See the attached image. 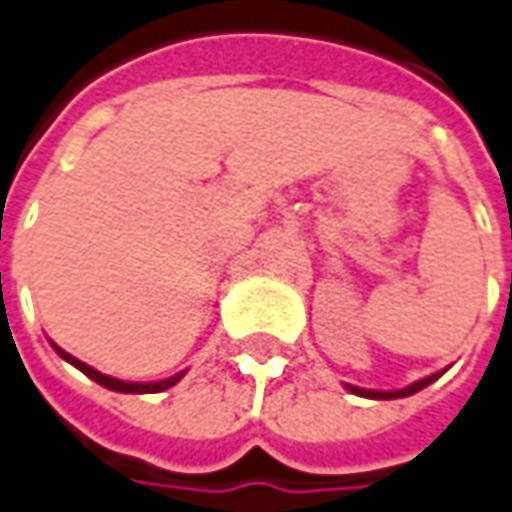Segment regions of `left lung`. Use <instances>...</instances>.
Returning a JSON list of instances; mask_svg holds the SVG:
<instances>
[{"mask_svg": "<svg viewBox=\"0 0 512 512\" xmlns=\"http://www.w3.org/2000/svg\"><path fill=\"white\" fill-rule=\"evenodd\" d=\"M442 373H433V376H427V379H419V382L407 384L402 390H364V387H353V384H347V390L350 393H356V396H364V399H402V396H413V393H419L422 387H427L430 382H436Z\"/></svg>", "mask_w": 512, "mask_h": 512, "instance_id": "1", "label": "left lung"}]
</instances>
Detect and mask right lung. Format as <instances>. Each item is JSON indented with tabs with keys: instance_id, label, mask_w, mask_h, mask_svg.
<instances>
[{
	"instance_id": "obj_1",
	"label": "right lung",
	"mask_w": 512,
	"mask_h": 512,
	"mask_svg": "<svg viewBox=\"0 0 512 512\" xmlns=\"http://www.w3.org/2000/svg\"><path fill=\"white\" fill-rule=\"evenodd\" d=\"M56 347V344H53ZM56 353L70 362L73 367H79L88 379H93L96 384H102V387H108V390H116V393H162V390H168L173 384L179 382L182 376H185V370L182 373H176V376H170V379H162V382H150V384H142V382H122V379H113V376H105V373H99V370H93L90 364L79 362V359H73L70 353H65L62 347H56Z\"/></svg>"
}]
</instances>
